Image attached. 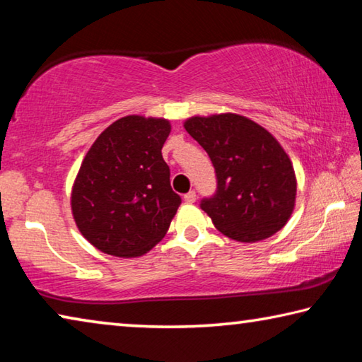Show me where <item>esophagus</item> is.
<instances>
[{"label": "esophagus", "mask_w": 362, "mask_h": 362, "mask_svg": "<svg viewBox=\"0 0 362 362\" xmlns=\"http://www.w3.org/2000/svg\"><path fill=\"white\" fill-rule=\"evenodd\" d=\"M183 199H185L187 203H194V201H196V193L194 192H188L187 194H183Z\"/></svg>", "instance_id": "1"}]
</instances>
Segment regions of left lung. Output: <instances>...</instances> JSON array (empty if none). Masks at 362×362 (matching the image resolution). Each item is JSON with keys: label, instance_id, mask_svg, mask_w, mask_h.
<instances>
[{"label": "left lung", "instance_id": "obj_1", "mask_svg": "<svg viewBox=\"0 0 362 362\" xmlns=\"http://www.w3.org/2000/svg\"><path fill=\"white\" fill-rule=\"evenodd\" d=\"M185 129L216 169V193L199 204L216 228L241 243L262 241L283 228L293 211L297 182L278 140L233 113L194 116Z\"/></svg>", "mask_w": 362, "mask_h": 362}]
</instances>
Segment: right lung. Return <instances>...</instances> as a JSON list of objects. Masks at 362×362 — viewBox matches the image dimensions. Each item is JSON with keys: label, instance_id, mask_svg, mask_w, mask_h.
<instances>
[{"label": "right lung", "instance_id": "add662e5", "mask_svg": "<svg viewBox=\"0 0 362 362\" xmlns=\"http://www.w3.org/2000/svg\"><path fill=\"white\" fill-rule=\"evenodd\" d=\"M169 132L166 119L124 116L86 155L71 211L81 235L102 252L139 257L169 230L182 203L161 155Z\"/></svg>", "mask_w": 362, "mask_h": 362}]
</instances>
